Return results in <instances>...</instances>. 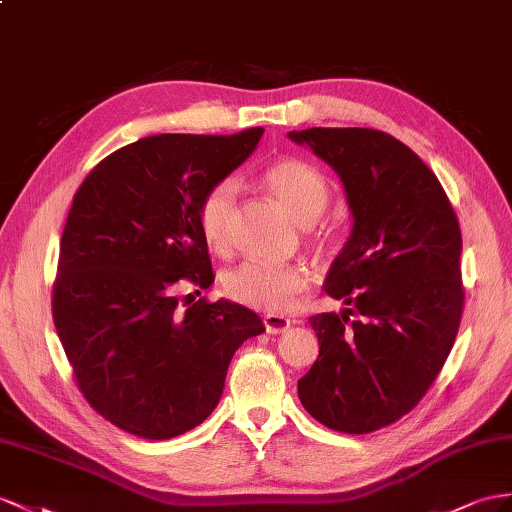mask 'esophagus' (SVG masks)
<instances>
[{"label": "esophagus", "mask_w": 512, "mask_h": 512, "mask_svg": "<svg viewBox=\"0 0 512 512\" xmlns=\"http://www.w3.org/2000/svg\"><path fill=\"white\" fill-rule=\"evenodd\" d=\"M264 326H266V333L281 335V333L290 329L292 320L285 318V316H279V313H268V316H264Z\"/></svg>", "instance_id": "obj_1"}]
</instances>
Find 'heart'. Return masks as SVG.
<instances>
[{
    "label": "heart",
    "mask_w": 512,
    "mask_h": 512,
    "mask_svg": "<svg viewBox=\"0 0 512 512\" xmlns=\"http://www.w3.org/2000/svg\"><path fill=\"white\" fill-rule=\"evenodd\" d=\"M261 183L298 222L316 220L329 203V183L318 168L294 157H285L261 170ZM235 183L220 179L212 183L196 205V225L203 242L220 253L229 244ZM225 294L235 303L257 311H290L309 287V274L300 266L244 261L222 277Z\"/></svg>",
    "instance_id": "b5f03b06"
}]
</instances>
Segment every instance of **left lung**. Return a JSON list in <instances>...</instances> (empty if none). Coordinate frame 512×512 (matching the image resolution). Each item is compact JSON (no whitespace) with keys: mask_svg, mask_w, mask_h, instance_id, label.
<instances>
[{"mask_svg":"<svg viewBox=\"0 0 512 512\" xmlns=\"http://www.w3.org/2000/svg\"><path fill=\"white\" fill-rule=\"evenodd\" d=\"M287 136L335 170L352 214L324 283L352 309L309 318L320 355L298 398L320 424L365 435L417 406L450 355L465 303L461 227L437 175L385 131Z\"/></svg>","mask_w":512,"mask_h":512,"instance_id":"obj_1","label":"left lung"}]
</instances>
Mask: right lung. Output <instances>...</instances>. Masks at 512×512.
<instances>
[{
  "mask_svg": "<svg viewBox=\"0 0 512 512\" xmlns=\"http://www.w3.org/2000/svg\"><path fill=\"white\" fill-rule=\"evenodd\" d=\"M261 134L140 138L101 160L73 196L54 324L88 404L131 435L162 441L199 426L216 409L235 350L266 331L231 300L179 309L177 296L181 283H214L196 205Z\"/></svg>",
  "mask_w": 512,
  "mask_h": 512,
  "instance_id": "obj_1",
  "label": "right lung"
}]
</instances>
